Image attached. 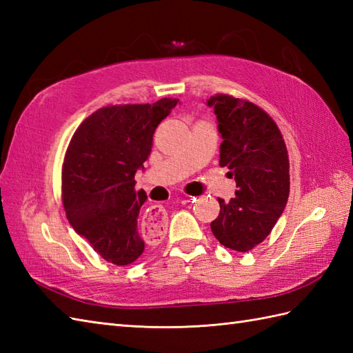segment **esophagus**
<instances>
[{"label":"esophagus","instance_id":"1","mask_svg":"<svg viewBox=\"0 0 353 353\" xmlns=\"http://www.w3.org/2000/svg\"><path fill=\"white\" fill-rule=\"evenodd\" d=\"M196 197H191V196H183L185 201H194ZM145 221L150 224V226H154V228H163L165 224V212L161 206H152L150 209H147V214H145Z\"/></svg>","mask_w":353,"mask_h":353}]
</instances>
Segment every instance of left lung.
Wrapping results in <instances>:
<instances>
[{
    "label": "left lung",
    "mask_w": 353,
    "mask_h": 353,
    "mask_svg": "<svg viewBox=\"0 0 353 353\" xmlns=\"http://www.w3.org/2000/svg\"><path fill=\"white\" fill-rule=\"evenodd\" d=\"M208 106L223 139L220 167L229 168L238 188L229 201L219 199L211 230L228 249L249 252L268 236L287 205L288 152L276 123L256 104L220 94Z\"/></svg>",
    "instance_id": "8db88e82"
}]
</instances>
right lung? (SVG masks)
Listing matches in <instances>:
<instances>
[{
    "label": "right lung",
    "instance_id": "right-lung-1",
    "mask_svg": "<svg viewBox=\"0 0 353 353\" xmlns=\"http://www.w3.org/2000/svg\"><path fill=\"white\" fill-rule=\"evenodd\" d=\"M179 100L101 108L74 133L62 168L66 219L103 259L129 265L144 252L138 228L147 196L134 191V174L144 170L153 134Z\"/></svg>",
    "mask_w": 353,
    "mask_h": 353
}]
</instances>
